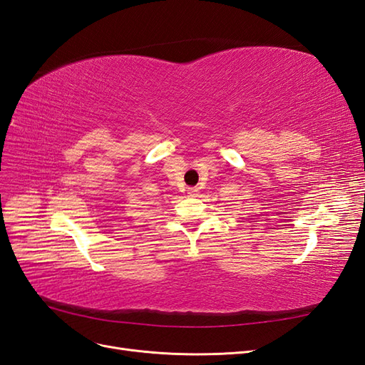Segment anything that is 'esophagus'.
<instances>
[{"label": "esophagus", "mask_w": 365, "mask_h": 365, "mask_svg": "<svg viewBox=\"0 0 365 365\" xmlns=\"http://www.w3.org/2000/svg\"><path fill=\"white\" fill-rule=\"evenodd\" d=\"M197 195H200V193H197V189H196V187H192V189H189V196L196 197Z\"/></svg>", "instance_id": "esophagus-1"}]
</instances>
